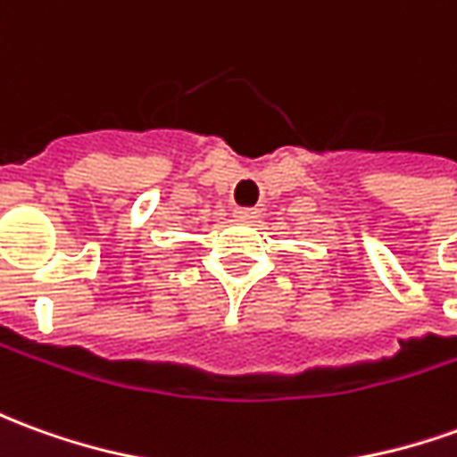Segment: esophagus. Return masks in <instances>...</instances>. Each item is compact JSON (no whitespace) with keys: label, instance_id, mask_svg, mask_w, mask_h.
Returning a JSON list of instances; mask_svg holds the SVG:
<instances>
[{"label":"esophagus","instance_id":"1","mask_svg":"<svg viewBox=\"0 0 457 457\" xmlns=\"http://www.w3.org/2000/svg\"><path fill=\"white\" fill-rule=\"evenodd\" d=\"M235 218L242 220V222H254L257 210H254V207H237V210H235Z\"/></svg>","mask_w":457,"mask_h":457}]
</instances>
